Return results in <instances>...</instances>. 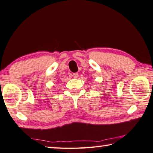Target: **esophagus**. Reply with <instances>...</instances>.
<instances>
[{"instance_id": "obj_1", "label": "esophagus", "mask_w": 153, "mask_h": 153, "mask_svg": "<svg viewBox=\"0 0 153 153\" xmlns=\"http://www.w3.org/2000/svg\"><path fill=\"white\" fill-rule=\"evenodd\" d=\"M72 76H73V77H74V79H76V78H78L79 74H78V73H73Z\"/></svg>"}]
</instances>
